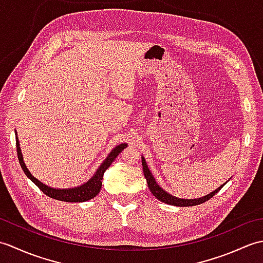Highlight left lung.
Listing matches in <instances>:
<instances>
[{"mask_svg":"<svg viewBox=\"0 0 263 263\" xmlns=\"http://www.w3.org/2000/svg\"><path fill=\"white\" fill-rule=\"evenodd\" d=\"M142 159V170H143V174L144 177H146L147 183H148V187L150 190V192H152L156 198H157L159 201H163L164 203L167 204H172V205H176V206H191V205H197L200 203H203L205 201H208L210 198L214 197V195L219 191V190L225 185L227 183H224L222 185H220L218 189H216L215 191H212L211 193L204 195L202 198H197V199H182V198H176L174 195L170 194L167 191H165L164 189H161L157 182H156L154 175L152 174V172L148 168V165L146 163V159L142 156L141 157Z\"/></svg>","mask_w":263,"mask_h":263,"instance_id":"8db88e82","label":"left lung"}]
</instances>
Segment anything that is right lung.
<instances>
[{"label": "right lung", "instance_id": "1", "mask_svg": "<svg viewBox=\"0 0 263 263\" xmlns=\"http://www.w3.org/2000/svg\"><path fill=\"white\" fill-rule=\"evenodd\" d=\"M15 144H16V153H18V159H19L20 166L22 171L25 172L27 177L29 178L31 182L35 183L36 185L47 195V197L57 199L60 201H66V202H85V201H88L96 197V195L99 193L100 189H102V180H103L105 171L108 168L110 164L113 163L114 159L120 155L122 150L127 147V144L125 142L117 144V146L108 154L107 157H106V159L102 163V165L98 167L97 171L95 172V174L89 178L87 182L81 184V185L76 186V187H70V189H57V187L48 186L46 184H44L43 182L37 180L36 177L32 176L29 170L27 168L24 160V156H22V153H21L20 142H19L18 135H16V131H15Z\"/></svg>", "mask_w": 263, "mask_h": 263}]
</instances>
